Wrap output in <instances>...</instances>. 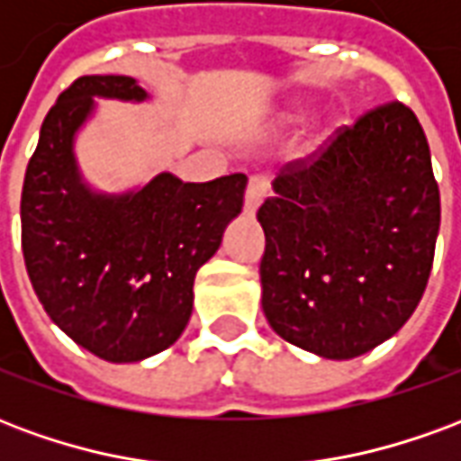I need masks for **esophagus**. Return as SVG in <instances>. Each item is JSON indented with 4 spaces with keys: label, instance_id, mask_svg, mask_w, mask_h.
Masks as SVG:
<instances>
[{
    "label": "esophagus",
    "instance_id": "1",
    "mask_svg": "<svg viewBox=\"0 0 461 461\" xmlns=\"http://www.w3.org/2000/svg\"><path fill=\"white\" fill-rule=\"evenodd\" d=\"M267 192H269V182L259 177V175H254L249 180V187H247V194H244V210L254 214V212L259 210L264 197H267Z\"/></svg>",
    "mask_w": 461,
    "mask_h": 461
}]
</instances>
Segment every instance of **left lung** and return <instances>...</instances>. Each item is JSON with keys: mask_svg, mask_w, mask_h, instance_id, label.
Listing matches in <instances>:
<instances>
[{"mask_svg": "<svg viewBox=\"0 0 461 461\" xmlns=\"http://www.w3.org/2000/svg\"><path fill=\"white\" fill-rule=\"evenodd\" d=\"M261 309L281 339L330 360L395 336L425 294L439 187L417 115L377 105L289 162L257 212Z\"/></svg>", "mask_w": 461, "mask_h": 461, "instance_id": "obj_1", "label": "left lung"}]
</instances>
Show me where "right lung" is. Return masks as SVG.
<instances>
[{
  "label": "right lung",
  "mask_w": 461,
  "mask_h": 461,
  "mask_svg": "<svg viewBox=\"0 0 461 461\" xmlns=\"http://www.w3.org/2000/svg\"><path fill=\"white\" fill-rule=\"evenodd\" d=\"M145 101L131 76H81L41 125L22 190V251L44 311L108 363L170 348L192 316V284L244 204L247 175L182 182L160 172L125 194H98L74 158L94 98Z\"/></svg>",
  "instance_id": "obj_1"
}]
</instances>
